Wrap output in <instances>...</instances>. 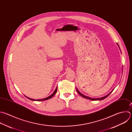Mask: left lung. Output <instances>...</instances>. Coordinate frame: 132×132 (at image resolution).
Segmentation results:
<instances>
[{
    "instance_id": "left-lung-1",
    "label": "left lung",
    "mask_w": 132,
    "mask_h": 132,
    "mask_svg": "<svg viewBox=\"0 0 132 132\" xmlns=\"http://www.w3.org/2000/svg\"><path fill=\"white\" fill-rule=\"evenodd\" d=\"M118 45L119 46V45L118 44ZM113 90L110 93H109L108 95H107L106 96H104V97H102V98H91V97H87V96H85V95H83L82 94H81L78 90V89H77V91L78 92V93L82 96V97H84V98H87V99H88V100H92V101H97V100H104L105 98H106V97H107L110 94H111V93L113 91Z\"/></svg>"
}]
</instances>
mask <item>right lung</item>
Returning <instances> with one entry per match:
<instances>
[{"instance_id":"right-lung-1","label":"right lung","mask_w":132,"mask_h":132,"mask_svg":"<svg viewBox=\"0 0 132 132\" xmlns=\"http://www.w3.org/2000/svg\"><path fill=\"white\" fill-rule=\"evenodd\" d=\"M57 87H56V89H55V90L54 91V92L53 93V94H52V95H51L50 96H49V97H47V98H43V99H41V100H37L36 101H46V100H49V99H50V98H52L54 95H55V94L56 93V92H57ZM27 98H28V99H29L30 100H31V101H35V100H33V99H31V98H28V97H26Z\"/></svg>"}]
</instances>
